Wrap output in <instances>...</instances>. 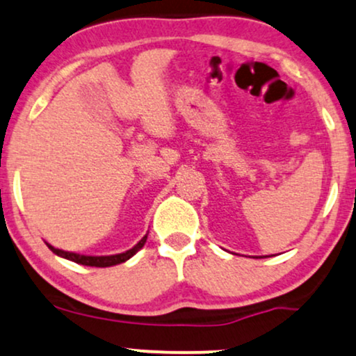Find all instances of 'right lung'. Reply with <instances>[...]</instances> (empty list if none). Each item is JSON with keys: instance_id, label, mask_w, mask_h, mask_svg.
<instances>
[{"instance_id": "obj_1", "label": "right lung", "mask_w": 356, "mask_h": 356, "mask_svg": "<svg viewBox=\"0 0 356 356\" xmlns=\"http://www.w3.org/2000/svg\"><path fill=\"white\" fill-rule=\"evenodd\" d=\"M145 243H147V236H143L142 241H140L137 245H134V248L129 249V251H125L122 254H115V256H82V254L63 251V249H56V248H52L51 244H47V248H49L54 254H57V256L69 259V261L77 262V264L90 266V267H111V266H117V264H122V262L129 261L131 256H135V254H137L140 249L143 248Z\"/></svg>"}]
</instances>
